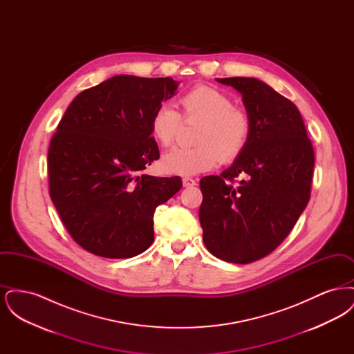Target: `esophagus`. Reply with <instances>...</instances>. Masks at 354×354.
<instances>
[{
  "mask_svg": "<svg viewBox=\"0 0 354 354\" xmlns=\"http://www.w3.org/2000/svg\"><path fill=\"white\" fill-rule=\"evenodd\" d=\"M183 185L185 187H194V185H196V182L192 178H183Z\"/></svg>",
  "mask_w": 354,
  "mask_h": 354,
  "instance_id": "esophagus-1",
  "label": "esophagus"
}]
</instances>
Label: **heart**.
Returning a JSON list of instances; mask_svg holds the SVG:
<instances>
[{
	"label": "heart",
	"instance_id": "b5f03b06",
	"mask_svg": "<svg viewBox=\"0 0 354 354\" xmlns=\"http://www.w3.org/2000/svg\"><path fill=\"white\" fill-rule=\"evenodd\" d=\"M185 120H202L195 134V147L167 152L162 169L167 174L191 176L215 169L221 159L232 162L241 155L251 136L250 115L235 107L234 101L208 84H196L180 97ZM182 126L180 114L169 104L155 109L150 122L153 139L169 147Z\"/></svg>",
	"mask_w": 354,
	"mask_h": 354
}]
</instances>
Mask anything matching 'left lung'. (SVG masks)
Returning a JSON list of instances; mask_svg holds the SVG:
<instances>
[{"instance_id":"1","label":"left lung","mask_w":354,"mask_h":354,"mask_svg":"<svg viewBox=\"0 0 354 354\" xmlns=\"http://www.w3.org/2000/svg\"><path fill=\"white\" fill-rule=\"evenodd\" d=\"M216 81L241 94L252 129L231 167L201 180L203 241L220 260L250 264L274 251L303 214L315 152L299 109L270 84L250 77ZM237 176H245L239 184Z\"/></svg>"}]
</instances>
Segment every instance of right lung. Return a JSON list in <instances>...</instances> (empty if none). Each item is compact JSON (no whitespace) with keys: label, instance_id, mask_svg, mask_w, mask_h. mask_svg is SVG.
I'll return each instance as SVG.
<instances>
[{"label":"right lung","instance_id":"right-lung-1","mask_svg":"<svg viewBox=\"0 0 354 354\" xmlns=\"http://www.w3.org/2000/svg\"><path fill=\"white\" fill-rule=\"evenodd\" d=\"M178 86L169 77L115 75L80 93L58 123L48 152L50 198L86 251L129 259L151 245L155 208L182 179L142 171L159 159L152 114Z\"/></svg>","mask_w":354,"mask_h":354}]
</instances>
